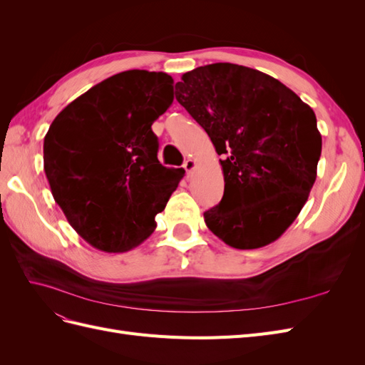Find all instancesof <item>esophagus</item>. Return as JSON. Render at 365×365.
<instances>
[{"label":"esophagus","mask_w":365,"mask_h":365,"mask_svg":"<svg viewBox=\"0 0 365 365\" xmlns=\"http://www.w3.org/2000/svg\"><path fill=\"white\" fill-rule=\"evenodd\" d=\"M195 168H196V161L193 158H189V160L184 161V169H185L187 173H190L192 170H195Z\"/></svg>","instance_id":"1"}]
</instances>
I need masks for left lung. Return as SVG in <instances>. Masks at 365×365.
Segmentation results:
<instances>
[{
    "mask_svg": "<svg viewBox=\"0 0 365 365\" xmlns=\"http://www.w3.org/2000/svg\"><path fill=\"white\" fill-rule=\"evenodd\" d=\"M175 90L225 155L224 196L204 213L210 231L237 250L277 240L317 180L322 134L312 108L274 77L228 62L182 74Z\"/></svg>",
    "mask_w": 365,
    "mask_h": 365,
    "instance_id": "obj_1",
    "label": "left lung"
}]
</instances>
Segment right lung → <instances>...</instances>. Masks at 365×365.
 Instances as JSON below:
<instances>
[{
	"instance_id": "1",
	"label": "right lung",
	"mask_w": 365,
	"mask_h": 365,
	"mask_svg": "<svg viewBox=\"0 0 365 365\" xmlns=\"http://www.w3.org/2000/svg\"><path fill=\"white\" fill-rule=\"evenodd\" d=\"M173 102L165 73L108 77L65 106L43 138V170L76 233L105 252H125L155 230L184 176L158 161L152 123Z\"/></svg>"
}]
</instances>
